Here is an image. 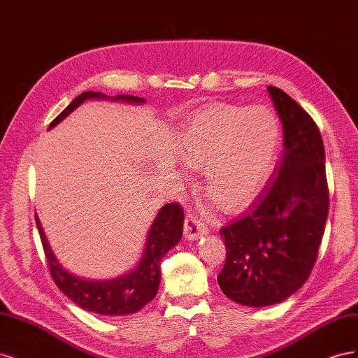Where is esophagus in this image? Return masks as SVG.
I'll return each instance as SVG.
<instances>
[{
    "label": "esophagus",
    "mask_w": 358,
    "mask_h": 358,
    "mask_svg": "<svg viewBox=\"0 0 358 358\" xmlns=\"http://www.w3.org/2000/svg\"><path fill=\"white\" fill-rule=\"evenodd\" d=\"M208 227H206L203 222H200L194 215H188L185 220V230H183V234H185V239L188 241H196L199 237L208 234Z\"/></svg>",
    "instance_id": "obj_1"
}]
</instances>
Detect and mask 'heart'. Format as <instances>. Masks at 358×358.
I'll list each match as a JSON object with an SVG mask.
<instances>
[{
    "label": "heart",
    "mask_w": 358,
    "mask_h": 358,
    "mask_svg": "<svg viewBox=\"0 0 358 358\" xmlns=\"http://www.w3.org/2000/svg\"><path fill=\"white\" fill-rule=\"evenodd\" d=\"M280 121L268 106H210L178 137V155L201 170V189L222 210H237L263 188L276 164Z\"/></svg>",
    "instance_id": "1"
}]
</instances>
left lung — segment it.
Masks as SVG:
<instances>
[{
	"label": "left lung",
	"mask_w": 358,
	"mask_h": 358,
	"mask_svg": "<svg viewBox=\"0 0 358 358\" xmlns=\"http://www.w3.org/2000/svg\"><path fill=\"white\" fill-rule=\"evenodd\" d=\"M284 133V149L267 185L220 234L227 258L224 294L264 308L294 294L317 262L329 215L326 152L317 124L282 90L267 86Z\"/></svg>",
	"instance_id": "obj_1"
}]
</instances>
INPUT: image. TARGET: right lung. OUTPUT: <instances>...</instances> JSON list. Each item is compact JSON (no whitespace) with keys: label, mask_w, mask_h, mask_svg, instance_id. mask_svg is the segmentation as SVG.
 <instances>
[{"label":"right lung","mask_w":358,"mask_h":358,"mask_svg":"<svg viewBox=\"0 0 358 358\" xmlns=\"http://www.w3.org/2000/svg\"><path fill=\"white\" fill-rule=\"evenodd\" d=\"M86 100H112L128 104H145L146 100L131 95L109 96L101 92H83L64 109L49 129L62 122L71 112ZM37 229L43 249L48 258L50 275L58 288L79 308L106 317H119L136 313L157 296L161 282V259L175 248L183 231V212L178 203L162 206L152 225L149 227L142 258L137 266L127 273L112 279H88L71 273L57 258L46 237L43 225L36 215Z\"/></svg>","instance_id":"add662e5"}]
</instances>
